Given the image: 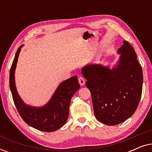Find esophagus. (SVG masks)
<instances>
[{
    "label": "esophagus",
    "mask_w": 152,
    "mask_h": 152,
    "mask_svg": "<svg viewBox=\"0 0 152 152\" xmlns=\"http://www.w3.org/2000/svg\"><path fill=\"white\" fill-rule=\"evenodd\" d=\"M78 82H79V83H80V84L81 85V86H84L85 84L84 78L83 77H80L78 78Z\"/></svg>",
    "instance_id": "1"
}]
</instances>
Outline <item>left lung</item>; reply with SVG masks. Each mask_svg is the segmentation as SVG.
<instances>
[{"label": "left lung", "instance_id": "left-lung-1", "mask_svg": "<svg viewBox=\"0 0 152 152\" xmlns=\"http://www.w3.org/2000/svg\"><path fill=\"white\" fill-rule=\"evenodd\" d=\"M118 53L121 54L120 60L112 69L89 64L82 70L95 118L110 126L122 123L134 113L142 90V70L134 48L124 41Z\"/></svg>", "mask_w": 152, "mask_h": 152}]
</instances>
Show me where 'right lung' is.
Here are the masks:
<instances>
[{"label":"right lung","mask_w":152,"mask_h":152,"mask_svg":"<svg viewBox=\"0 0 152 152\" xmlns=\"http://www.w3.org/2000/svg\"><path fill=\"white\" fill-rule=\"evenodd\" d=\"M21 46L16 51L10 72V86L17 111L25 122L32 127L53 132L64 126L68 117L72 97L80 88L77 77H72L59 84L49 102L41 107L26 105L18 95L15 86L14 72Z\"/></svg>","instance_id":"1"}]
</instances>
